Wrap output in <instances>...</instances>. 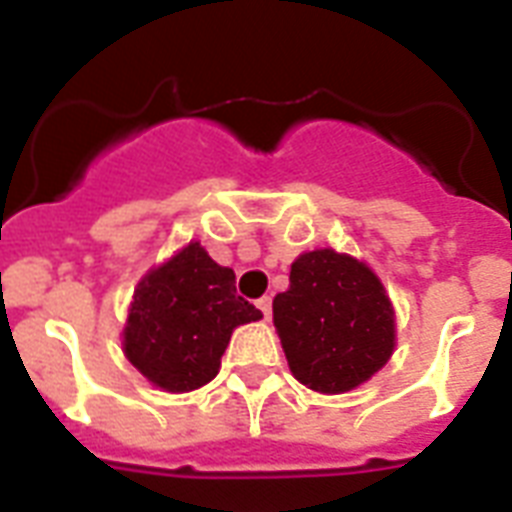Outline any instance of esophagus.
Here are the masks:
<instances>
[{"label": "esophagus", "instance_id": "34e87169", "mask_svg": "<svg viewBox=\"0 0 512 512\" xmlns=\"http://www.w3.org/2000/svg\"><path fill=\"white\" fill-rule=\"evenodd\" d=\"M271 305V297H260V300H257V308L263 311L265 319H271Z\"/></svg>", "mask_w": 512, "mask_h": 512}]
</instances>
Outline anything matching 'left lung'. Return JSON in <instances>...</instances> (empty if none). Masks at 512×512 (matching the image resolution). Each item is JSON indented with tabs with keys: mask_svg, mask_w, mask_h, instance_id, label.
I'll list each match as a JSON object with an SVG mask.
<instances>
[{
	"mask_svg": "<svg viewBox=\"0 0 512 512\" xmlns=\"http://www.w3.org/2000/svg\"><path fill=\"white\" fill-rule=\"evenodd\" d=\"M273 324L292 374L316 393L358 388L396 345L393 305L377 273L335 249L292 263L289 289L273 297Z\"/></svg>",
	"mask_w": 512,
	"mask_h": 512,
	"instance_id": "8db88e82",
	"label": "left lung"
}]
</instances>
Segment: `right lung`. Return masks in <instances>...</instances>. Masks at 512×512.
Returning a JSON list of instances; mask_svg holds the SVG:
<instances>
[{
	"label": "right lung",
	"mask_w": 512,
	"mask_h": 512,
	"mask_svg": "<svg viewBox=\"0 0 512 512\" xmlns=\"http://www.w3.org/2000/svg\"><path fill=\"white\" fill-rule=\"evenodd\" d=\"M257 319L263 313L236 295V273L191 241L135 289L124 356L156 388L188 393L215 377L233 329Z\"/></svg>",
	"instance_id": "right-lung-1"
}]
</instances>
